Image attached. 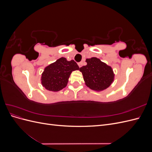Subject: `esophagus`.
<instances>
[{"mask_svg":"<svg viewBox=\"0 0 152 152\" xmlns=\"http://www.w3.org/2000/svg\"><path fill=\"white\" fill-rule=\"evenodd\" d=\"M78 65H79V68H80L82 66V62H80V63H78Z\"/></svg>","mask_w":152,"mask_h":152,"instance_id":"obj_1","label":"esophagus"}]
</instances>
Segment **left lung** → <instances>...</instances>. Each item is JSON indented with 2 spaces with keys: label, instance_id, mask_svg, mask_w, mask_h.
<instances>
[{
  "label": "left lung",
  "instance_id": "left-lung-1",
  "mask_svg": "<svg viewBox=\"0 0 152 152\" xmlns=\"http://www.w3.org/2000/svg\"><path fill=\"white\" fill-rule=\"evenodd\" d=\"M86 61L87 65L79 68L86 85L96 91L107 89L114 80L115 74L112 67L95 57L86 59Z\"/></svg>",
  "mask_w": 152,
  "mask_h": 152
}]
</instances>
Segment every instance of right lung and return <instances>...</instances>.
I'll return each mask as SVG.
<instances>
[{"label": "right lung", "mask_w": 152, "mask_h": 152, "mask_svg": "<svg viewBox=\"0 0 152 152\" xmlns=\"http://www.w3.org/2000/svg\"><path fill=\"white\" fill-rule=\"evenodd\" d=\"M78 70L79 67L76 62L60 58L44 68L41 76V84L48 91H59L66 86L72 72Z\"/></svg>", "instance_id": "1"}]
</instances>
